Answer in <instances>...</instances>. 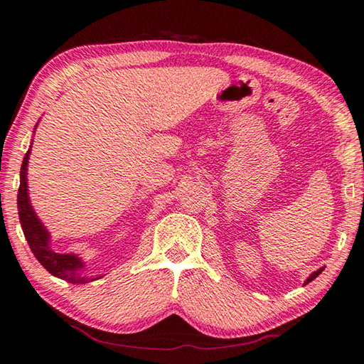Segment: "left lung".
Returning <instances> with one entry per match:
<instances>
[{
	"label": "left lung",
	"instance_id": "obj_1",
	"mask_svg": "<svg viewBox=\"0 0 364 364\" xmlns=\"http://www.w3.org/2000/svg\"><path fill=\"white\" fill-rule=\"evenodd\" d=\"M323 272V267H322V269H318V270H316V272H313V273H311V275L306 278V281H305V284H308V283H311V281H313L314 278H317L318 277V273H322Z\"/></svg>",
	"mask_w": 364,
	"mask_h": 364
}]
</instances>
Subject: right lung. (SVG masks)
<instances>
[{"label": "right lung", "instance_id": "right-lung-1", "mask_svg": "<svg viewBox=\"0 0 364 364\" xmlns=\"http://www.w3.org/2000/svg\"><path fill=\"white\" fill-rule=\"evenodd\" d=\"M37 127V124H36ZM34 127V130H36ZM33 144V143H31ZM31 147L29 146L28 152L25 154L23 163H21L20 169V187H18V196H17V207H18V217L20 225L23 229V234L28 240L29 248L34 253L36 259L39 261L43 269H47L51 275L56 278H61L64 281H69L72 284H86L89 281L99 279L102 277L92 278L83 273L85 262L77 255H59L55 253L50 247L51 235L48 229L42 225V221L34 212L31 201H29L28 195V160L31 155Z\"/></svg>", "mask_w": 364, "mask_h": 364}]
</instances>
